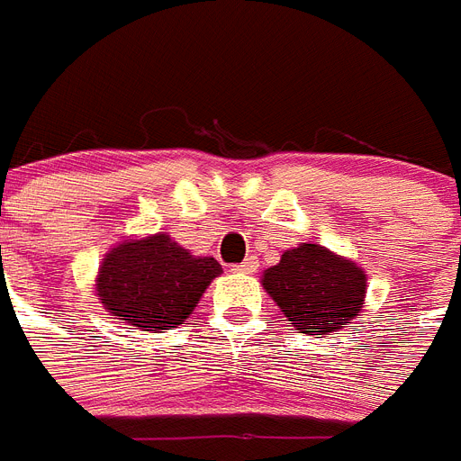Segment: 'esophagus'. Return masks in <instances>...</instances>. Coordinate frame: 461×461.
<instances>
[{
    "mask_svg": "<svg viewBox=\"0 0 461 461\" xmlns=\"http://www.w3.org/2000/svg\"><path fill=\"white\" fill-rule=\"evenodd\" d=\"M257 266H258L257 258L249 257V258H244L240 266H234L231 271H240V274H254V271H257Z\"/></svg>",
    "mask_w": 461,
    "mask_h": 461,
    "instance_id": "34e87169",
    "label": "esophagus"
}]
</instances>
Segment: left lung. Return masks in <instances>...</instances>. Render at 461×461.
Listing matches in <instances>:
<instances>
[{"mask_svg": "<svg viewBox=\"0 0 461 461\" xmlns=\"http://www.w3.org/2000/svg\"><path fill=\"white\" fill-rule=\"evenodd\" d=\"M266 293L288 325L303 335H330L349 325L364 308V268L320 244H300L283 251L281 261L264 271Z\"/></svg>", "mask_w": 461, "mask_h": 461, "instance_id": "1", "label": "left lung"}]
</instances>
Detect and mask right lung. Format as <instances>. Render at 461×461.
I'll use <instances>...</instances> for the list:
<instances>
[{"label":"right lung","mask_w":461,"mask_h":461,"mask_svg":"<svg viewBox=\"0 0 461 461\" xmlns=\"http://www.w3.org/2000/svg\"><path fill=\"white\" fill-rule=\"evenodd\" d=\"M221 266L193 257L168 234L126 240L102 258L97 298L109 315L144 332L185 325Z\"/></svg>","instance_id":"right-lung-1"}]
</instances>
